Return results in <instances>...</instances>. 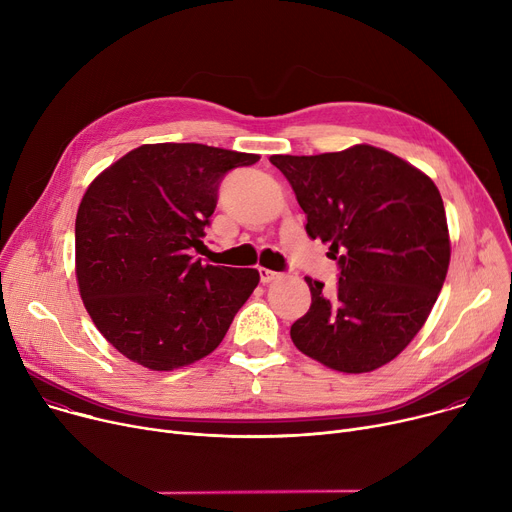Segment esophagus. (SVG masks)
I'll return each instance as SVG.
<instances>
[{
	"label": "esophagus",
	"mask_w": 512,
	"mask_h": 512,
	"mask_svg": "<svg viewBox=\"0 0 512 512\" xmlns=\"http://www.w3.org/2000/svg\"><path fill=\"white\" fill-rule=\"evenodd\" d=\"M258 274H260V283H264V285H268V283H272V281H277L281 274L279 272H274V270H270V268H258Z\"/></svg>",
	"instance_id": "34e87169"
}]
</instances>
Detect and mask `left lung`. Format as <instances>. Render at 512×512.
Masks as SVG:
<instances>
[{
	"mask_svg": "<svg viewBox=\"0 0 512 512\" xmlns=\"http://www.w3.org/2000/svg\"><path fill=\"white\" fill-rule=\"evenodd\" d=\"M307 217L309 238L338 260L332 297L305 277L311 305L291 326L303 355L342 373L396 359L424 326L449 268L441 192L402 157L373 145L320 155H270Z\"/></svg>",
	"mask_w": 512,
	"mask_h": 512,
	"instance_id": "8db88e82",
	"label": "left lung"
}]
</instances>
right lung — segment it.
Instances as JSON below:
<instances>
[{
  "instance_id": "1",
  "label": "right lung",
  "mask_w": 512,
  "mask_h": 512,
  "mask_svg": "<svg viewBox=\"0 0 512 512\" xmlns=\"http://www.w3.org/2000/svg\"><path fill=\"white\" fill-rule=\"evenodd\" d=\"M260 160L203 143L141 145L106 168L75 217V274L100 334L151 371L221 344L256 289V268L203 264L223 176Z\"/></svg>"
}]
</instances>
